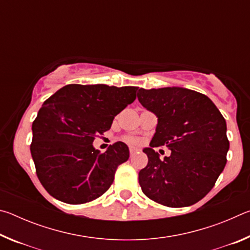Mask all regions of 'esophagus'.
Here are the masks:
<instances>
[{"label":"esophagus","instance_id":"esophagus-1","mask_svg":"<svg viewBox=\"0 0 250 250\" xmlns=\"http://www.w3.org/2000/svg\"><path fill=\"white\" fill-rule=\"evenodd\" d=\"M129 150H130V154H131V155H133V154L135 153V152L139 151L138 147H135V146H130Z\"/></svg>","mask_w":250,"mask_h":250}]
</instances>
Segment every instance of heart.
I'll use <instances>...</instances> for the list:
<instances>
[{"instance_id":"b5f03b06","label":"heart","mask_w":250,"mask_h":250,"mask_svg":"<svg viewBox=\"0 0 250 250\" xmlns=\"http://www.w3.org/2000/svg\"><path fill=\"white\" fill-rule=\"evenodd\" d=\"M126 141H129L130 143H133V145H138V143H140V140L137 138H126Z\"/></svg>"}]
</instances>
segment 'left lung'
<instances>
[{"label": "left lung", "mask_w": 250, "mask_h": 250, "mask_svg": "<svg viewBox=\"0 0 250 250\" xmlns=\"http://www.w3.org/2000/svg\"><path fill=\"white\" fill-rule=\"evenodd\" d=\"M138 99L158 117L147 164L139 172L142 192L168 207L189 206L208 193L226 166V121L208 97L182 87L143 89ZM166 145L170 157L154 151Z\"/></svg>", "instance_id": "left-lung-1"}]
</instances>
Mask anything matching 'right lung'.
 Returning a JSON list of instances; mask_svg holds the SVG:
<instances>
[{"mask_svg": "<svg viewBox=\"0 0 250 250\" xmlns=\"http://www.w3.org/2000/svg\"><path fill=\"white\" fill-rule=\"evenodd\" d=\"M138 87L67 84L45 101L32 125L31 153L36 174L50 195L68 204H83L103 195L117 167L129 159L124 142L96 150V134L132 104Z\"/></svg>", "mask_w": 250, "mask_h": 250, "instance_id": "right-lung-1", "label": "right lung"}]
</instances>
